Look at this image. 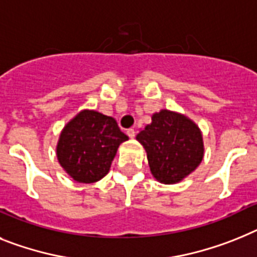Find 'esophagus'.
Listing matches in <instances>:
<instances>
[{"label":"esophagus","mask_w":257,"mask_h":257,"mask_svg":"<svg viewBox=\"0 0 257 257\" xmlns=\"http://www.w3.org/2000/svg\"><path fill=\"white\" fill-rule=\"evenodd\" d=\"M126 135H128L129 137H131V139H135V137H136V131H135V129H132V128L128 129V131H126Z\"/></svg>","instance_id":"obj_1"}]
</instances>
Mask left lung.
<instances>
[{
	"mask_svg": "<svg viewBox=\"0 0 257 257\" xmlns=\"http://www.w3.org/2000/svg\"><path fill=\"white\" fill-rule=\"evenodd\" d=\"M146 150L149 167L158 182L175 184L197 169L204 157L200 129L188 117L162 109L152 116V124L137 135Z\"/></svg>",
	"mask_w": 257,
	"mask_h": 257,
	"instance_id": "obj_1",
	"label": "left lung"
}]
</instances>
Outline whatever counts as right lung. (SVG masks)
Instances as JSON below:
<instances>
[{"mask_svg":"<svg viewBox=\"0 0 257 257\" xmlns=\"http://www.w3.org/2000/svg\"><path fill=\"white\" fill-rule=\"evenodd\" d=\"M126 140L115 118L85 109L62 129L57 159L75 182L95 183L108 174L117 148Z\"/></svg>","mask_w":257,"mask_h":257,"instance_id":"1","label":"right lung"}]
</instances>
